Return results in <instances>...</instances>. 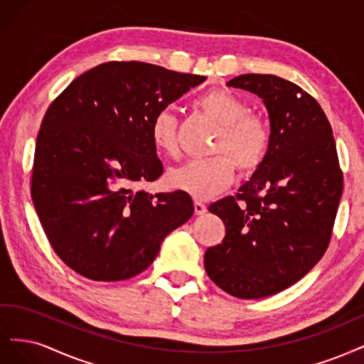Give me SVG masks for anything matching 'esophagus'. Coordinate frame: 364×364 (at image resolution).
Masks as SVG:
<instances>
[{
  "label": "esophagus",
  "instance_id": "34e87169",
  "mask_svg": "<svg viewBox=\"0 0 364 364\" xmlns=\"http://www.w3.org/2000/svg\"><path fill=\"white\" fill-rule=\"evenodd\" d=\"M195 213L196 215H204L205 212H207V207H205V204L204 203H201V201H198V199H195Z\"/></svg>",
  "mask_w": 364,
  "mask_h": 364
}]
</instances>
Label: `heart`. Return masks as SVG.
<instances>
[{
	"instance_id": "heart-1",
	"label": "heart",
	"mask_w": 364,
	"mask_h": 364,
	"mask_svg": "<svg viewBox=\"0 0 364 364\" xmlns=\"http://www.w3.org/2000/svg\"><path fill=\"white\" fill-rule=\"evenodd\" d=\"M196 105L220 125L213 151L222 154L186 161L169 172L168 181L173 189L207 199L232 181L234 163L243 172L262 165L271 145V128L260 116L250 114L246 102L228 90H208L196 100ZM149 132L152 145L161 154H177V118L171 109L154 114Z\"/></svg>"
}]
</instances>
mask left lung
I'll list each match as a JSON object with an SVG mask.
<instances>
[{
    "label": "left lung",
    "mask_w": 364,
    "mask_h": 364,
    "mask_svg": "<svg viewBox=\"0 0 364 364\" xmlns=\"http://www.w3.org/2000/svg\"><path fill=\"white\" fill-rule=\"evenodd\" d=\"M227 86L263 100L271 145L240 193L208 207L224 220L225 237L205 251L204 266L230 295L259 299L298 283L322 259L343 173L331 125L306 90L269 74H243Z\"/></svg>",
    "instance_id": "1"
}]
</instances>
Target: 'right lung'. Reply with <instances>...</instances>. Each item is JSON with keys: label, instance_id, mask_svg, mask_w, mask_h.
Wrapping results in <instances>:
<instances>
[{"label": "right lung", "instance_id": "add662e5", "mask_svg": "<svg viewBox=\"0 0 364 364\" xmlns=\"http://www.w3.org/2000/svg\"><path fill=\"white\" fill-rule=\"evenodd\" d=\"M207 77L144 62H109L77 77L46 110L31 198L63 263L93 281L132 278L193 215L189 193L134 191L163 165L151 121Z\"/></svg>", "mask_w": 364, "mask_h": 364}]
</instances>
